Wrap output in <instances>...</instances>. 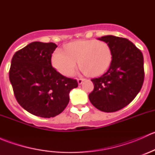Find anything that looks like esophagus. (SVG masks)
<instances>
[{
    "instance_id": "1",
    "label": "esophagus",
    "mask_w": 155,
    "mask_h": 155,
    "mask_svg": "<svg viewBox=\"0 0 155 155\" xmlns=\"http://www.w3.org/2000/svg\"><path fill=\"white\" fill-rule=\"evenodd\" d=\"M84 80H85V79H77L78 84H79V85H81V84H82V82H83Z\"/></svg>"
}]
</instances>
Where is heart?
<instances>
[{"label":"heart","mask_w":155,"mask_h":155,"mask_svg":"<svg viewBox=\"0 0 155 155\" xmlns=\"http://www.w3.org/2000/svg\"><path fill=\"white\" fill-rule=\"evenodd\" d=\"M112 53L107 43L95 40H77L66 46L64 52L55 51L51 57L53 67L61 74L70 76L77 68V62L84 73L96 76L110 66Z\"/></svg>","instance_id":"obj_1"}]
</instances>
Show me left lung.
Here are the masks:
<instances>
[{
  "label": "left lung",
  "mask_w": 155,
  "mask_h": 155,
  "mask_svg": "<svg viewBox=\"0 0 155 155\" xmlns=\"http://www.w3.org/2000/svg\"><path fill=\"white\" fill-rule=\"evenodd\" d=\"M97 39L110 46L112 59L107 73L91 79L94 87L88 98L99 110L116 112L127 106L141 90L145 75L143 53L126 38L107 35Z\"/></svg>",
  "instance_id": "8db88e82"
}]
</instances>
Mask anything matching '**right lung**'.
Returning a JSON list of instances; mask_svg holds the SVG:
<instances>
[{
    "label": "right lung",
    "mask_w": 155,
    "mask_h": 155,
    "mask_svg": "<svg viewBox=\"0 0 155 155\" xmlns=\"http://www.w3.org/2000/svg\"><path fill=\"white\" fill-rule=\"evenodd\" d=\"M53 43L33 42L14 54L9 72L17 102L37 116L51 118L68 106L69 94L77 87L76 79L62 76L52 68Z\"/></svg>",
    "instance_id": "1"
}]
</instances>
